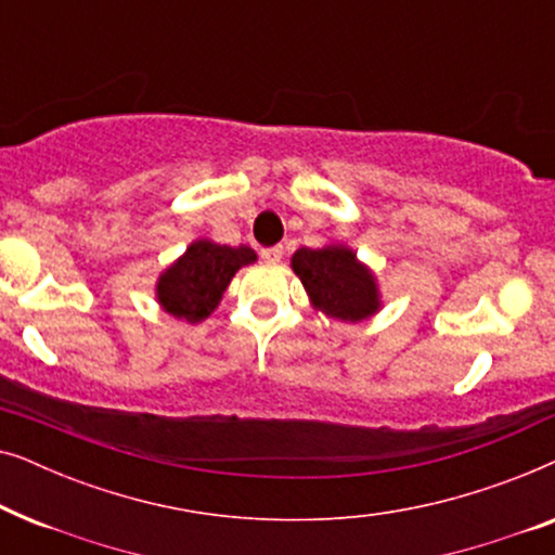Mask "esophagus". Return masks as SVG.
Listing matches in <instances>:
<instances>
[{
	"label": "esophagus",
	"instance_id": "1",
	"mask_svg": "<svg viewBox=\"0 0 555 555\" xmlns=\"http://www.w3.org/2000/svg\"><path fill=\"white\" fill-rule=\"evenodd\" d=\"M262 260L264 262H272V264H275V262H280V257H283V247H268V249H262Z\"/></svg>",
	"mask_w": 555,
	"mask_h": 555
}]
</instances>
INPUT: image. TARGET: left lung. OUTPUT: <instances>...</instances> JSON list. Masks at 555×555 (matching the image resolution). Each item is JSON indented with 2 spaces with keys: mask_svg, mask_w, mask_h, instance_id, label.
<instances>
[{
  "mask_svg": "<svg viewBox=\"0 0 555 555\" xmlns=\"http://www.w3.org/2000/svg\"><path fill=\"white\" fill-rule=\"evenodd\" d=\"M291 268L306 287L313 310H321L333 321L361 323L384 308L374 270L344 242L318 249L300 247L291 257Z\"/></svg>",
  "mask_w": 555,
  "mask_h": 555,
  "instance_id": "obj_1",
  "label": "left lung"
}]
</instances>
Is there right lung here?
I'll return each instance as SVG.
<instances>
[{"label": "right lung", "mask_w": 555, "mask_h": 555, "mask_svg": "<svg viewBox=\"0 0 555 555\" xmlns=\"http://www.w3.org/2000/svg\"><path fill=\"white\" fill-rule=\"evenodd\" d=\"M257 262L253 247L194 240L156 280V302L164 313L186 323H202L215 313L237 270Z\"/></svg>", "instance_id": "obj_1"}]
</instances>
